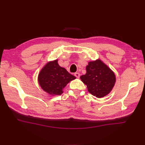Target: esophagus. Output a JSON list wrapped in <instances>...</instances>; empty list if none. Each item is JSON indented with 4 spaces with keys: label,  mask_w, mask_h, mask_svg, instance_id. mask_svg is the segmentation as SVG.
I'll return each instance as SVG.
<instances>
[{
    "label": "esophagus",
    "mask_w": 145,
    "mask_h": 145,
    "mask_svg": "<svg viewBox=\"0 0 145 145\" xmlns=\"http://www.w3.org/2000/svg\"><path fill=\"white\" fill-rule=\"evenodd\" d=\"M74 76H75L77 78H79L80 77V74L78 72H76V73H74Z\"/></svg>",
    "instance_id": "obj_1"
}]
</instances>
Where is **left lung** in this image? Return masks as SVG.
I'll return each instance as SVG.
<instances>
[{
	"label": "left lung",
	"instance_id": "left-lung-1",
	"mask_svg": "<svg viewBox=\"0 0 145 145\" xmlns=\"http://www.w3.org/2000/svg\"><path fill=\"white\" fill-rule=\"evenodd\" d=\"M85 75L80 79L87 86L89 93L97 98L107 95L115 85L116 77L114 72L100 59L88 62Z\"/></svg>",
	"mask_w": 145,
	"mask_h": 145
}]
</instances>
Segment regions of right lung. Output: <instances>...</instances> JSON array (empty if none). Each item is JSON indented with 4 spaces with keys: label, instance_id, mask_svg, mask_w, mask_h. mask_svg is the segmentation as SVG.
I'll use <instances>...</instances> for the list:
<instances>
[{
    "label": "right lung",
    "instance_id": "right-lung-1",
    "mask_svg": "<svg viewBox=\"0 0 145 145\" xmlns=\"http://www.w3.org/2000/svg\"><path fill=\"white\" fill-rule=\"evenodd\" d=\"M76 78L61 67L56 59L48 62L42 68L38 76V82L43 91L54 96L62 94L64 88Z\"/></svg>",
    "mask_w": 145,
    "mask_h": 145
}]
</instances>
